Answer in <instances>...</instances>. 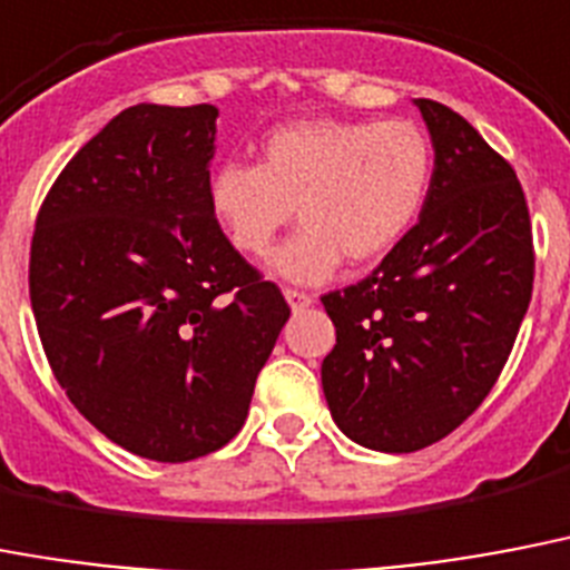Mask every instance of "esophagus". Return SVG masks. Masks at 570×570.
<instances>
[{"label":"esophagus","mask_w":570,"mask_h":570,"mask_svg":"<svg viewBox=\"0 0 570 570\" xmlns=\"http://www.w3.org/2000/svg\"><path fill=\"white\" fill-rule=\"evenodd\" d=\"M285 299H288L294 312H303V308H308L314 303L312 294H306V291H297V288H285Z\"/></svg>","instance_id":"esophagus-1"}]
</instances>
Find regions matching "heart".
Returning <instances> with one entry per match:
<instances>
[{
  "mask_svg": "<svg viewBox=\"0 0 570 570\" xmlns=\"http://www.w3.org/2000/svg\"><path fill=\"white\" fill-rule=\"evenodd\" d=\"M432 179V144L412 120H297L273 129L262 164L223 161L208 203L240 256L262 262L299 212L303 229L273 273L323 282L344 256H385L421 214Z\"/></svg>",
  "mask_w": 570,
  "mask_h": 570,
  "instance_id": "heart-1",
  "label": "heart"
}]
</instances>
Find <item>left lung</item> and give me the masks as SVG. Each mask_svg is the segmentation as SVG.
<instances>
[{
	"mask_svg": "<svg viewBox=\"0 0 570 570\" xmlns=\"http://www.w3.org/2000/svg\"><path fill=\"white\" fill-rule=\"evenodd\" d=\"M414 105L435 149L421 220L371 276L321 297L335 323L321 367L330 412L347 439L382 453L430 448L480 409L535 276L512 164L453 108Z\"/></svg>",
	"mask_w": 570,
	"mask_h": 570,
	"instance_id": "left-lung-1",
	"label": "left lung"
}]
</instances>
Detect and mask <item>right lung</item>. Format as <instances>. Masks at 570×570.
Instances as JSON below:
<instances>
[{
	"instance_id": "1",
	"label": "right lung",
	"mask_w": 570,
	"mask_h": 570,
	"mask_svg": "<svg viewBox=\"0 0 570 570\" xmlns=\"http://www.w3.org/2000/svg\"><path fill=\"white\" fill-rule=\"evenodd\" d=\"M214 105H135L70 158L35 220L29 297L55 380L135 456L229 444L288 303L208 203Z\"/></svg>"
}]
</instances>
